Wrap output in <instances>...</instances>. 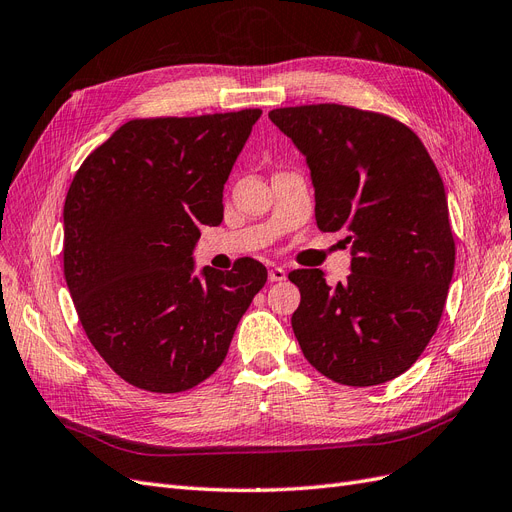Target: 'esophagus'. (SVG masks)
<instances>
[{
    "instance_id": "esophagus-1",
    "label": "esophagus",
    "mask_w": 512,
    "mask_h": 512,
    "mask_svg": "<svg viewBox=\"0 0 512 512\" xmlns=\"http://www.w3.org/2000/svg\"><path fill=\"white\" fill-rule=\"evenodd\" d=\"M268 278L272 280V283H278V280H285V278H287V272H285V268H278V266H274V268H270Z\"/></svg>"
}]
</instances>
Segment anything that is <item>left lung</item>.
Instances as JSON below:
<instances>
[{
	"mask_svg": "<svg viewBox=\"0 0 512 512\" xmlns=\"http://www.w3.org/2000/svg\"><path fill=\"white\" fill-rule=\"evenodd\" d=\"M268 117L306 157L321 232L344 229L351 274L293 270L291 327L312 368L372 387L406 372L434 336L455 268L447 193L423 142L385 114L340 104Z\"/></svg>",
	"mask_w": 512,
	"mask_h": 512,
	"instance_id": "obj_1",
	"label": "left lung"
}]
</instances>
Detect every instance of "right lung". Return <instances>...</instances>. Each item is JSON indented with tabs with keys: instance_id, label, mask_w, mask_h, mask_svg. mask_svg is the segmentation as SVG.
I'll use <instances>...</instances> for the list:
<instances>
[{
	"instance_id": "add662e5",
	"label": "right lung",
	"mask_w": 512,
	"mask_h": 512,
	"mask_svg": "<svg viewBox=\"0 0 512 512\" xmlns=\"http://www.w3.org/2000/svg\"><path fill=\"white\" fill-rule=\"evenodd\" d=\"M261 110L121 125L85 159L63 206V272L78 319L129 385L187 391L217 370L268 270L195 274L202 225Z\"/></svg>"
}]
</instances>
